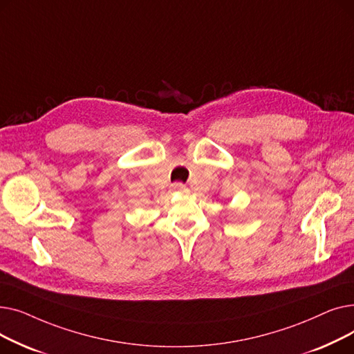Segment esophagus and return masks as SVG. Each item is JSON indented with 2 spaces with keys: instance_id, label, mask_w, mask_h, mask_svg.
Instances as JSON below:
<instances>
[{
  "instance_id": "obj_1",
  "label": "esophagus",
  "mask_w": 354,
  "mask_h": 354,
  "mask_svg": "<svg viewBox=\"0 0 354 354\" xmlns=\"http://www.w3.org/2000/svg\"><path fill=\"white\" fill-rule=\"evenodd\" d=\"M183 189H185V187L180 182H176V183L172 185V191H175V192H182Z\"/></svg>"
}]
</instances>
